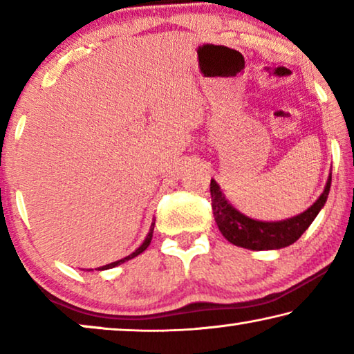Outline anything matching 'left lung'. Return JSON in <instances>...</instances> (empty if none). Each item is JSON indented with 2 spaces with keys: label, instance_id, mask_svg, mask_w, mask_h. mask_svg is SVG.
Instances as JSON below:
<instances>
[{
  "label": "left lung",
  "instance_id": "1",
  "mask_svg": "<svg viewBox=\"0 0 354 354\" xmlns=\"http://www.w3.org/2000/svg\"><path fill=\"white\" fill-rule=\"evenodd\" d=\"M329 187H331V173H329L325 189L317 198L313 206L306 211L295 215V217L279 220V221H261L250 218L226 200L220 185L211 179V196L214 218L221 234L227 242L237 247L263 251V250H279L289 247L297 242L314 218L319 215L322 207L325 206Z\"/></svg>",
  "mask_w": 354,
  "mask_h": 354
}]
</instances>
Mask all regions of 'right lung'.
Returning a JSON list of instances; mask_svg holds the SVG:
<instances>
[{"instance_id":"1","label":"right lung","mask_w":354,"mask_h":354,"mask_svg":"<svg viewBox=\"0 0 354 354\" xmlns=\"http://www.w3.org/2000/svg\"><path fill=\"white\" fill-rule=\"evenodd\" d=\"M153 230H154V220H153V223H151V227H149V232L147 234V237H145V241L142 242V245L139 248H137L136 251H133V253H131L129 256H127V257H123V259H118V261H115V262H111V263H107V266H103V267H98V268H95V270H107V268H113V267H117V266H120V263H123V262H127V261H129V259H133V257H136V256H139L140 253H143V251H145L147 248H148V245H149V242H151V239H153Z\"/></svg>"}]
</instances>
